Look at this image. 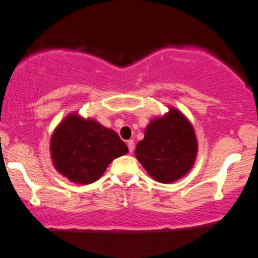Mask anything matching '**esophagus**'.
<instances>
[{
  "label": "esophagus",
  "instance_id": "1",
  "mask_svg": "<svg viewBox=\"0 0 258 258\" xmlns=\"http://www.w3.org/2000/svg\"><path fill=\"white\" fill-rule=\"evenodd\" d=\"M126 144H128L129 152H130V153L134 152V148H135V145H134V140H128V143H126Z\"/></svg>",
  "mask_w": 258,
  "mask_h": 258
}]
</instances>
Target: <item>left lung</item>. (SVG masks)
Wrapping results in <instances>:
<instances>
[{"instance_id":"left-lung-1","label":"left lung","mask_w":258,"mask_h":258,"mask_svg":"<svg viewBox=\"0 0 258 258\" xmlns=\"http://www.w3.org/2000/svg\"><path fill=\"white\" fill-rule=\"evenodd\" d=\"M198 142L195 128L178 109L157 116L145 128L135 157L148 174L160 183H173L188 174L196 162Z\"/></svg>"}]
</instances>
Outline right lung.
Returning <instances> with one entry per match:
<instances>
[{
  "label": "right lung",
  "mask_w": 258,
  "mask_h": 258,
  "mask_svg": "<svg viewBox=\"0 0 258 258\" xmlns=\"http://www.w3.org/2000/svg\"><path fill=\"white\" fill-rule=\"evenodd\" d=\"M50 153L60 174L78 184H90L115 158L126 154L128 147L113 129L71 113L53 130Z\"/></svg>",
  "instance_id": "1"
}]
</instances>
